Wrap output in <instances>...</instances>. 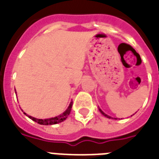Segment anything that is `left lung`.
<instances>
[{
	"mask_svg": "<svg viewBox=\"0 0 159 159\" xmlns=\"http://www.w3.org/2000/svg\"><path fill=\"white\" fill-rule=\"evenodd\" d=\"M98 108H99V111H100V112H101V113H102V115H103V116H106V118H109V119H113V118H112V117H111V116H108V115H106V113H104V112H103V111H102V109L100 108L99 106H98ZM114 119H116V118H114Z\"/></svg>",
	"mask_w": 159,
	"mask_h": 159,
	"instance_id": "obj_1",
	"label": "left lung"
}]
</instances>
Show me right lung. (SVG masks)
<instances>
[{
  "label": "right lung",
  "mask_w": 159,
  "mask_h": 159,
  "mask_svg": "<svg viewBox=\"0 0 159 159\" xmlns=\"http://www.w3.org/2000/svg\"><path fill=\"white\" fill-rule=\"evenodd\" d=\"M16 91V89H15ZM72 101H71L70 102L69 106L67 108V110L62 113L61 115L57 116H55V117H52V118H48V119H38V118H34L33 116H29L25 112H24L25 115L28 116L29 118L31 119L32 120H34V122H37L39 125H56V124L61 123L62 121H64L67 118V116H69L70 112H71V110H72Z\"/></svg>",
  "instance_id": "obj_1"
}]
</instances>
